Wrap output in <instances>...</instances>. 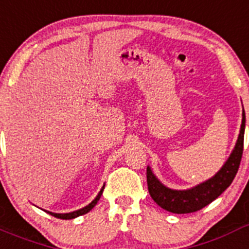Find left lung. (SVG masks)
Masks as SVG:
<instances>
[{
    "label": "left lung",
    "mask_w": 249,
    "mask_h": 249,
    "mask_svg": "<svg viewBox=\"0 0 249 249\" xmlns=\"http://www.w3.org/2000/svg\"><path fill=\"white\" fill-rule=\"evenodd\" d=\"M245 126L246 113L243 111L242 112V124L238 140H237L234 149L231 153L227 162L212 178L207 179L203 183H199L198 186L192 187L190 190L177 191L163 186L156 178L151 168L147 167V184H148V192L152 199L158 206L162 207L163 210L177 213V214L197 212V211L202 210L203 207H206L207 204L214 201L231 186L237 172H238L242 153H243Z\"/></svg>",
    "instance_id": "8db88e82"
}]
</instances>
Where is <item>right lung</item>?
Instances as JSON below:
<instances>
[{"label": "right lung", "instance_id": "1", "mask_svg": "<svg viewBox=\"0 0 249 249\" xmlns=\"http://www.w3.org/2000/svg\"><path fill=\"white\" fill-rule=\"evenodd\" d=\"M103 188H105V187H102V190L100 191V193L97 195V197H96V198H94L93 201L89 204V206L83 207V208H81V210L74 211V212H70V213H53V212H48V211H46V212L50 213V214L53 215V217H56V218H61V219H72V218H76V217H78V215L86 214V213H89V211H91L92 208L96 206V204H97V202L100 201L101 196H102V192H103Z\"/></svg>", "mask_w": 249, "mask_h": 249}]
</instances>
